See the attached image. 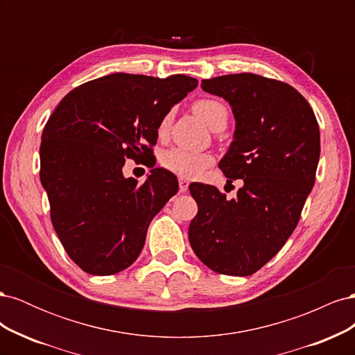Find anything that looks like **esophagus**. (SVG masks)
Masks as SVG:
<instances>
[{"label": "esophagus", "instance_id": "obj_1", "mask_svg": "<svg viewBox=\"0 0 355 355\" xmlns=\"http://www.w3.org/2000/svg\"><path fill=\"white\" fill-rule=\"evenodd\" d=\"M188 187H189V182L187 179H184V178H179V191L180 192H187Z\"/></svg>", "mask_w": 355, "mask_h": 355}]
</instances>
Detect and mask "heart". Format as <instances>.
<instances>
[{
  "label": "heart",
  "mask_w": 355,
  "mask_h": 355,
  "mask_svg": "<svg viewBox=\"0 0 355 355\" xmlns=\"http://www.w3.org/2000/svg\"><path fill=\"white\" fill-rule=\"evenodd\" d=\"M194 112L201 118L213 130L222 124H227L228 120V110L222 102L216 99H200L194 103ZM173 112H167L163 120L158 125V135L164 136L168 132ZM213 157L206 153H196L188 151L184 148H171L161 155V164L171 173H175L180 178H196L207 166L211 164Z\"/></svg>",
  "instance_id": "obj_1"
}]
</instances>
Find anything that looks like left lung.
Listing matches in <instances>:
<instances>
[{"mask_svg": "<svg viewBox=\"0 0 355 355\" xmlns=\"http://www.w3.org/2000/svg\"><path fill=\"white\" fill-rule=\"evenodd\" d=\"M201 89L231 106L235 130L219 167L243 185L231 200L213 185H189L198 204L189 243L211 271L252 275L280 252L299 222L315 182L318 123L292 85L261 75H222L202 80Z\"/></svg>", "mask_w": 355, "mask_h": 355, "instance_id": "1", "label": "left lung"}]
</instances>
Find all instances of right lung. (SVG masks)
<instances>
[{
  "label": "right lung",
  "mask_w": 355,
  "mask_h": 355,
  "mask_svg": "<svg viewBox=\"0 0 355 355\" xmlns=\"http://www.w3.org/2000/svg\"><path fill=\"white\" fill-rule=\"evenodd\" d=\"M197 85L182 73H111L78 85L50 115L40 179L53 227L83 271L112 275L141 254L149 223L179 185L154 164L137 185L123 175L125 158L153 155L159 121Z\"/></svg>",
  "instance_id": "obj_1"
}]
</instances>
